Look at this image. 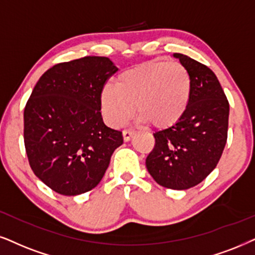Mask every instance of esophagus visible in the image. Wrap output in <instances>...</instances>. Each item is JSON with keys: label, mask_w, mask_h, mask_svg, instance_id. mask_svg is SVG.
Wrapping results in <instances>:
<instances>
[{"label": "esophagus", "mask_w": 255, "mask_h": 255, "mask_svg": "<svg viewBox=\"0 0 255 255\" xmlns=\"http://www.w3.org/2000/svg\"><path fill=\"white\" fill-rule=\"evenodd\" d=\"M122 135H124V140L127 142V141H129L131 136L134 135V130H130V129H125L122 131Z\"/></svg>", "instance_id": "1"}]
</instances>
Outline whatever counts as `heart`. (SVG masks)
I'll use <instances>...</instances> for the list:
<instances>
[{
    "mask_svg": "<svg viewBox=\"0 0 255 255\" xmlns=\"http://www.w3.org/2000/svg\"><path fill=\"white\" fill-rule=\"evenodd\" d=\"M192 80L182 63L148 61L130 67L100 94L105 120L120 127L135 114L147 126L167 129L181 120L191 99Z\"/></svg>",
    "mask_w": 255,
    "mask_h": 255,
    "instance_id": "1",
    "label": "heart"
}]
</instances>
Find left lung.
<instances>
[{"mask_svg": "<svg viewBox=\"0 0 255 255\" xmlns=\"http://www.w3.org/2000/svg\"><path fill=\"white\" fill-rule=\"evenodd\" d=\"M189 72L191 99L181 120L154 133L155 146L146 167L160 186L192 188L217 167L226 146L230 104L218 77L205 64L174 54Z\"/></svg>", "mask_w": 255, "mask_h": 255, "instance_id": "left-lung-1", "label": "left lung"}]
</instances>
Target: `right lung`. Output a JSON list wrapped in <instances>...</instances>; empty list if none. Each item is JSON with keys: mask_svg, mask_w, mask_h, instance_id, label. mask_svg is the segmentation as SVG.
Wrapping results in <instances>:
<instances>
[{"mask_svg": "<svg viewBox=\"0 0 255 255\" xmlns=\"http://www.w3.org/2000/svg\"><path fill=\"white\" fill-rule=\"evenodd\" d=\"M118 72L108 57L57 63L34 87L24 108V146L35 175L54 192L79 195L99 185L120 130L101 117L100 94Z\"/></svg>", "mask_w": 255, "mask_h": 255, "instance_id": "1", "label": "right lung"}]
</instances>
